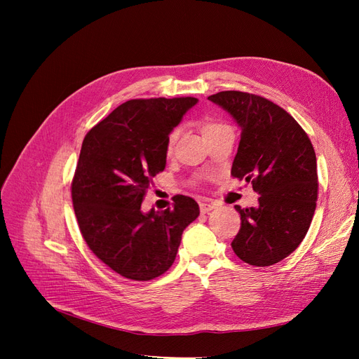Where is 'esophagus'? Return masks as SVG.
I'll return each instance as SVG.
<instances>
[{
  "label": "esophagus",
  "instance_id": "1",
  "mask_svg": "<svg viewBox=\"0 0 359 359\" xmlns=\"http://www.w3.org/2000/svg\"><path fill=\"white\" fill-rule=\"evenodd\" d=\"M199 208H201V212H202V214H206V212H210V211H212V210L215 208V203H211V202H201V203H199Z\"/></svg>",
  "mask_w": 359,
  "mask_h": 359
}]
</instances>
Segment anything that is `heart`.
Returning <instances> with one entry per match:
<instances>
[{
  "instance_id": "heart-1",
  "label": "heart",
  "mask_w": 359,
  "mask_h": 359,
  "mask_svg": "<svg viewBox=\"0 0 359 359\" xmlns=\"http://www.w3.org/2000/svg\"><path fill=\"white\" fill-rule=\"evenodd\" d=\"M220 126H223V124H222V123H219V121H212V119H206V121H203V123H202V126H201L202 135L205 136L206 133H210L211 130H214V128H217V127H220ZM178 135H180V130H178V128H173L172 132L169 133L168 140H166V153H168V154H170V153H172L173 145H175L177 139H178Z\"/></svg>"
}]
</instances>
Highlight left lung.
Wrapping results in <instances>:
<instances>
[{"label":"left lung","mask_w":359,"mask_h":359,"mask_svg":"<svg viewBox=\"0 0 359 359\" xmlns=\"http://www.w3.org/2000/svg\"><path fill=\"white\" fill-rule=\"evenodd\" d=\"M208 99L241 127L231 175L252 182L256 208L235 210L241 227L232 241L248 265L269 266L295 252L318 202V163L311 140L283 107L257 94L222 91Z\"/></svg>","instance_id":"1"}]
</instances>
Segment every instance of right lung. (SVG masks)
<instances>
[{
  "mask_svg": "<svg viewBox=\"0 0 359 359\" xmlns=\"http://www.w3.org/2000/svg\"><path fill=\"white\" fill-rule=\"evenodd\" d=\"M198 99H136L118 106L86 133L72 181V201L86 245L119 276L153 280L172 266L196 201L142 212L149 184L166 166V140Z\"/></svg>",
  "mask_w": 359,
  "mask_h": 359,
  "instance_id": "1",
  "label": "right lung"
}]
</instances>
